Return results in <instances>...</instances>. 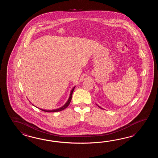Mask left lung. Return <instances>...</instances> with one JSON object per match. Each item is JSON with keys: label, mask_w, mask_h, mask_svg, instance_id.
Segmentation results:
<instances>
[{"label": "left lung", "mask_w": 158, "mask_h": 158, "mask_svg": "<svg viewBox=\"0 0 158 158\" xmlns=\"http://www.w3.org/2000/svg\"><path fill=\"white\" fill-rule=\"evenodd\" d=\"M98 106V107H99L101 108H102V109H103V108H102L100 107H99V106Z\"/></svg>", "instance_id": "8db88e82"}]
</instances>
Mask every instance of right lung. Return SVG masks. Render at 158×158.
Returning <instances> with one entry per match:
<instances>
[{"mask_svg":"<svg viewBox=\"0 0 158 158\" xmlns=\"http://www.w3.org/2000/svg\"><path fill=\"white\" fill-rule=\"evenodd\" d=\"M74 88H75V86L72 89L71 93H70V95H69V99H68L67 102L65 103V104H64V106H63L59 108L55 109V110H46L41 109V108H39V109H40L42 111H44V112H59V111H62V110H63L64 109H65V108L67 107L68 106H69V104L70 102H71V99H72V96L73 92V91H74Z\"/></svg>","mask_w":158,"mask_h":158,"instance_id":"obj_1","label":"right lung"}]
</instances>
